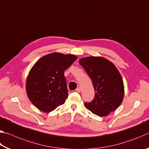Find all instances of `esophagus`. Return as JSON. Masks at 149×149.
Listing matches in <instances>:
<instances>
[{
	"label": "esophagus",
	"mask_w": 149,
	"mask_h": 149,
	"mask_svg": "<svg viewBox=\"0 0 149 149\" xmlns=\"http://www.w3.org/2000/svg\"><path fill=\"white\" fill-rule=\"evenodd\" d=\"M75 91L77 92V93H80V91H81V89H80V88H79V87H77V89H75Z\"/></svg>",
	"instance_id": "34e87169"
}]
</instances>
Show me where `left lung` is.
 I'll use <instances>...</instances> for the list:
<instances>
[{
	"instance_id": "obj_1",
	"label": "left lung",
	"mask_w": 149,
	"mask_h": 149,
	"mask_svg": "<svg viewBox=\"0 0 149 149\" xmlns=\"http://www.w3.org/2000/svg\"><path fill=\"white\" fill-rule=\"evenodd\" d=\"M79 64L92 81L95 97L85 107L99 116H106L122 103L124 87L122 76L115 65L102 57L89 56L81 58Z\"/></svg>"
}]
</instances>
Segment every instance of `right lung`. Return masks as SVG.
Instances as JSON below:
<instances>
[{
	"instance_id": "add662e5",
	"label": "right lung",
	"mask_w": 149,
	"mask_h": 149,
	"mask_svg": "<svg viewBox=\"0 0 149 149\" xmlns=\"http://www.w3.org/2000/svg\"><path fill=\"white\" fill-rule=\"evenodd\" d=\"M77 56L54 52L42 56L30 70L26 91L39 110L50 112L64 104L68 96L64 72Z\"/></svg>"
}]
</instances>
